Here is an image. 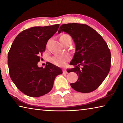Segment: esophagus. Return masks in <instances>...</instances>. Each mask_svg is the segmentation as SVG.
I'll return each mask as SVG.
<instances>
[{"instance_id":"1","label":"esophagus","mask_w":123,"mask_h":123,"mask_svg":"<svg viewBox=\"0 0 123 123\" xmlns=\"http://www.w3.org/2000/svg\"><path fill=\"white\" fill-rule=\"evenodd\" d=\"M63 74H68V72H67V70L66 69H63Z\"/></svg>"}]
</instances>
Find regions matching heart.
<instances>
[{
	"mask_svg": "<svg viewBox=\"0 0 123 123\" xmlns=\"http://www.w3.org/2000/svg\"><path fill=\"white\" fill-rule=\"evenodd\" d=\"M70 36L68 35L64 34L60 37V39H66L69 38ZM70 59V56L68 54H62L54 56L51 59V61L55 65L58 66H63L66 62Z\"/></svg>",
	"mask_w": 123,
	"mask_h": 123,
	"instance_id": "obj_1",
	"label": "heart"
}]
</instances>
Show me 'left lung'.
Here are the masks:
<instances>
[{"instance_id": "1", "label": "left lung", "mask_w": 123, "mask_h": 123, "mask_svg": "<svg viewBox=\"0 0 123 123\" xmlns=\"http://www.w3.org/2000/svg\"><path fill=\"white\" fill-rule=\"evenodd\" d=\"M63 31L70 35L76 46L70 63L74 67L69 70L76 72L79 78L70 86L79 92L95 91L106 78L111 68V52L106 42L94 29L85 24H62L58 33Z\"/></svg>"}]
</instances>
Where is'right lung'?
Returning <instances> with one entry per match:
<instances>
[{"label": "right lung", "mask_w": 123, "mask_h": 123, "mask_svg": "<svg viewBox=\"0 0 123 123\" xmlns=\"http://www.w3.org/2000/svg\"><path fill=\"white\" fill-rule=\"evenodd\" d=\"M60 24L35 26L17 35L8 53L9 74L22 93L31 97L47 94L53 88L56 76L62 74L58 67L47 62L45 68L38 67L48 41L55 34Z\"/></svg>", "instance_id": "right-lung-1"}]
</instances>
